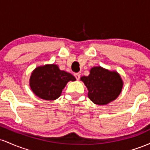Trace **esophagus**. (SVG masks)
<instances>
[{
    "label": "esophagus",
    "mask_w": 150,
    "mask_h": 150,
    "mask_svg": "<svg viewBox=\"0 0 150 150\" xmlns=\"http://www.w3.org/2000/svg\"><path fill=\"white\" fill-rule=\"evenodd\" d=\"M74 75H75V78H76L77 80H79V79L80 78V73H75L74 74Z\"/></svg>",
    "instance_id": "34e87169"
}]
</instances>
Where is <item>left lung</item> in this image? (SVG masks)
<instances>
[{
    "instance_id": "8db88e82",
    "label": "left lung",
    "mask_w": 150,
    "mask_h": 150,
    "mask_svg": "<svg viewBox=\"0 0 150 150\" xmlns=\"http://www.w3.org/2000/svg\"><path fill=\"white\" fill-rule=\"evenodd\" d=\"M88 89V97L98 105H106L116 99L123 87V81L116 72L94 67L88 76L81 77Z\"/></svg>"
}]
</instances>
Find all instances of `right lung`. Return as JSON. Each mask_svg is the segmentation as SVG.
Listing matches in <instances>:
<instances>
[{"label":"right lung","instance_id":"obj_1","mask_svg":"<svg viewBox=\"0 0 150 150\" xmlns=\"http://www.w3.org/2000/svg\"><path fill=\"white\" fill-rule=\"evenodd\" d=\"M75 80L73 75L61 70L56 65H46L34 70L30 77V87L41 99L54 100L61 96L69 81Z\"/></svg>","mask_w":150,"mask_h":150}]
</instances>
